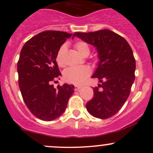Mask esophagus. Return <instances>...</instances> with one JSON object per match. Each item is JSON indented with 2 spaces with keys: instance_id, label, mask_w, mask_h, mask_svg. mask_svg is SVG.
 Masks as SVG:
<instances>
[{
  "instance_id": "1",
  "label": "esophagus",
  "mask_w": 153,
  "mask_h": 153,
  "mask_svg": "<svg viewBox=\"0 0 153 153\" xmlns=\"http://www.w3.org/2000/svg\"><path fill=\"white\" fill-rule=\"evenodd\" d=\"M81 88V86H75V90H78Z\"/></svg>"
}]
</instances>
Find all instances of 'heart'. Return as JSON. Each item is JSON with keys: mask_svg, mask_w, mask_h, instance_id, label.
<instances>
[{"mask_svg": "<svg viewBox=\"0 0 153 153\" xmlns=\"http://www.w3.org/2000/svg\"><path fill=\"white\" fill-rule=\"evenodd\" d=\"M75 47L78 52L81 56H85L89 54V47L84 42H78L75 43ZM67 51V47L62 45L59 49L56 54V62L60 67H64L65 65L64 61V54ZM91 73V70L88 66H82L79 67H70L64 72V78L66 81L70 83H73L75 85H79L83 83L85 80L89 76Z\"/></svg>", "mask_w": 153, "mask_h": 153, "instance_id": "1", "label": "heart"}]
</instances>
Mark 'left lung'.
<instances>
[{"label": "left lung", "mask_w": 153, "mask_h": 153, "mask_svg": "<svg viewBox=\"0 0 153 153\" xmlns=\"http://www.w3.org/2000/svg\"><path fill=\"white\" fill-rule=\"evenodd\" d=\"M75 36L95 47L99 59L91 78H97L101 85L93 89L94 97L86 109L94 117L109 118L121 109L131 92L136 70L133 51L125 39L110 30L75 32Z\"/></svg>", "instance_id": "obj_1"}]
</instances>
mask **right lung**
Wrapping results in <instances>:
<instances>
[{
	"label": "right lung",
	"instance_id": "right-lung-1",
	"mask_svg": "<svg viewBox=\"0 0 153 153\" xmlns=\"http://www.w3.org/2000/svg\"><path fill=\"white\" fill-rule=\"evenodd\" d=\"M72 33L59 30L42 32L25 42L17 62L19 87L30 111L38 119L51 121L65 111L73 85L55 89L53 81L62 76L56 61L61 46Z\"/></svg>",
	"mask_w": 153,
	"mask_h": 153
}]
</instances>
